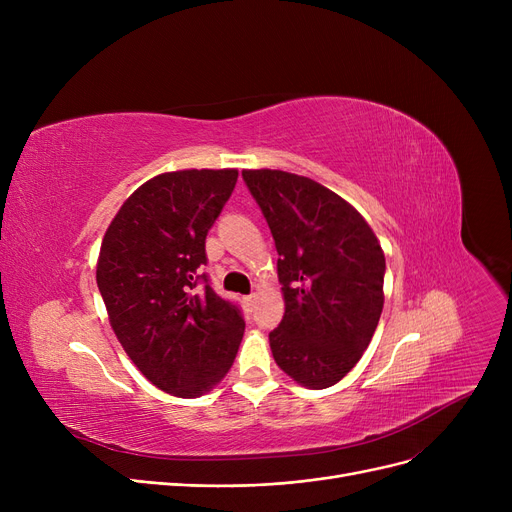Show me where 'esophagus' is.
<instances>
[{"label":"esophagus","instance_id":"obj_1","mask_svg":"<svg viewBox=\"0 0 512 512\" xmlns=\"http://www.w3.org/2000/svg\"><path fill=\"white\" fill-rule=\"evenodd\" d=\"M255 303H257V294H249V297H245V307H247L249 311L255 307Z\"/></svg>","mask_w":512,"mask_h":512}]
</instances>
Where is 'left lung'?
<instances>
[{
    "label": "left lung",
    "instance_id": "8db88e82",
    "mask_svg": "<svg viewBox=\"0 0 512 512\" xmlns=\"http://www.w3.org/2000/svg\"><path fill=\"white\" fill-rule=\"evenodd\" d=\"M276 240L284 317L272 355L311 390L338 384L369 346L384 307L386 259L363 215L330 188L282 170H242Z\"/></svg>",
    "mask_w": 512,
    "mask_h": 512
}]
</instances>
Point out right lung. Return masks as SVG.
I'll list each match as a JSON object with an SVG mask.
<instances>
[{
  "mask_svg": "<svg viewBox=\"0 0 512 512\" xmlns=\"http://www.w3.org/2000/svg\"><path fill=\"white\" fill-rule=\"evenodd\" d=\"M236 178L228 168L159 174L124 201L101 242L97 286L112 330L145 378L178 398L222 382L245 334L240 309L199 274Z\"/></svg>",
  "mask_w": 512,
  "mask_h": 512,
  "instance_id": "right-lung-1",
  "label": "right lung"
}]
</instances>
